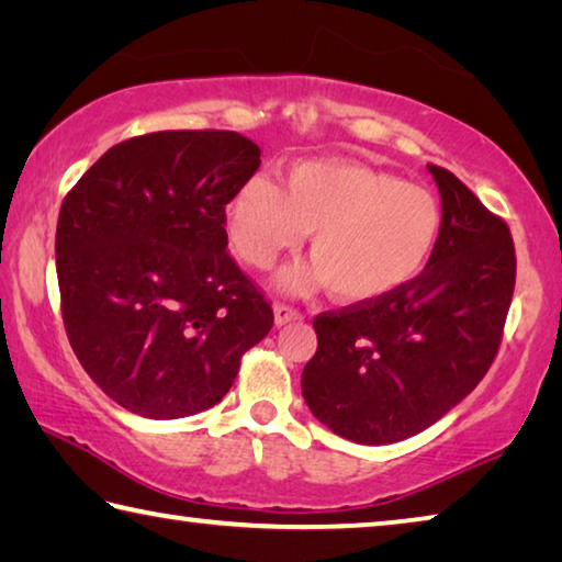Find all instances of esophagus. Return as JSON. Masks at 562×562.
<instances>
[{
  "label": "esophagus",
  "mask_w": 562,
  "mask_h": 562,
  "mask_svg": "<svg viewBox=\"0 0 562 562\" xmlns=\"http://www.w3.org/2000/svg\"><path fill=\"white\" fill-rule=\"evenodd\" d=\"M302 319V312L290 307V304H274V325L282 327L288 325V322H300Z\"/></svg>",
  "instance_id": "obj_1"
}]
</instances>
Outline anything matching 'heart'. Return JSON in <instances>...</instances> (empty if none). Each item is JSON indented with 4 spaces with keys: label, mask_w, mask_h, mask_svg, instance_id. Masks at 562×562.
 <instances>
[{
    "label": "heart",
    "mask_w": 562,
    "mask_h": 562,
    "mask_svg": "<svg viewBox=\"0 0 562 562\" xmlns=\"http://www.w3.org/2000/svg\"><path fill=\"white\" fill-rule=\"evenodd\" d=\"M304 233H312L315 262L284 270L282 290L331 288L341 302H376L429 265L443 233V205L429 188L341 158L292 166L284 190L252 176L227 203V235L252 268H270Z\"/></svg>",
    "instance_id": "b5f03b06"
}]
</instances>
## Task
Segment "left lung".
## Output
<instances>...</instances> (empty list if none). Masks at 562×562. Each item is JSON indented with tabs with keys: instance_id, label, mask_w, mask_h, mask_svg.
Returning a JSON list of instances; mask_svg holds the SVG:
<instances>
[{
	"instance_id": "obj_1",
	"label": "left lung",
	"mask_w": 562,
	"mask_h": 562,
	"mask_svg": "<svg viewBox=\"0 0 562 562\" xmlns=\"http://www.w3.org/2000/svg\"><path fill=\"white\" fill-rule=\"evenodd\" d=\"M443 233L429 265L384 300L315 317L302 372L310 412L341 439L394 443L463 402L496 359L516 288V247L451 170L429 166Z\"/></svg>"
}]
</instances>
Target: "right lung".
I'll return each mask as SVG.
<instances>
[{"mask_svg":"<svg viewBox=\"0 0 562 562\" xmlns=\"http://www.w3.org/2000/svg\"><path fill=\"white\" fill-rule=\"evenodd\" d=\"M260 168L235 131H158L109 148L56 225L66 337L128 412L180 418L215 406L272 307L227 255L225 205Z\"/></svg>","mask_w":562,"mask_h":562,"instance_id":"right-lung-1","label":"right lung"}]
</instances>
